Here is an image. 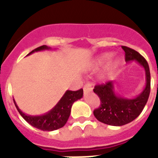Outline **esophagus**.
<instances>
[{
    "mask_svg": "<svg viewBox=\"0 0 158 158\" xmlns=\"http://www.w3.org/2000/svg\"><path fill=\"white\" fill-rule=\"evenodd\" d=\"M92 89H93V88H92L91 84H85L84 86V91L86 93V92H90L92 91Z\"/></svg>",
    "mask_w": 158,
    "mask_h": 158,
    "instance_id": "1",
    "label": "esophagus"
}]
</instances>
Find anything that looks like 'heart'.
Segmentation results:
<instances>
[{
  "label": "heart",
  "instance_id": "1",
  "mask_svg": "<svg viewBox=\"0 0 158 158\" xmlns=\"http://www.w3.org/2000/svg\"><path fill=\"white\" fill-rule=\"evenodd\" d=\"M111 56H112V54L110 52H105L99 55L96 58H94V60L92 61L91 68L94 69L101 68L109 61V60L111 58ZM119 64H120V60L119 59H114L112 60H110V62H108L106 65L104 67L103 70H102L100 76H99L100 79L101 80H106L108 77L111 75L115 72V69H117L118 66H119Z\"/></svg>",
  "mask_w": 158,
  "mask_h": 158
}]
</instances>
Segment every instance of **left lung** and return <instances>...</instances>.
<instances>
[{"label":"left lung","instance_id":"1","mask_svg":"<svg viewBox=\"0 0 158 158\" xmlns=\"http://www.w3.org/2000/svg\"><path fill=\"white\" fill-rule=\"evenodd\" d=\"M125 52V61H136L145 70V87L134 98H125L115 91L114 81L97 85L94 92L101 101L99 108L94 110V116L100 122L113 126H121L131 122L140 115L147 103L150 94V71L147 60L136 51L122 47Z\"/></svg>","mask_w":158,"mask_h":158}]
</instances>
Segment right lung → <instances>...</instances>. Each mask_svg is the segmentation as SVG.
Segmentation results:
<instances>
[{
    "instance_id": "obj_1",
    "label": "right lung",
    "mask_w": 158,
    "mask_h": 158,
    "mask_svg": "<svg viewBox=\"0 0 158 158\" xmlns=\"http://www.w3.org/2000/svg\"><path fill=\"white\" fill-rule=\"evenodd\" d=\"M45 50H52V48L46 45L41 46L39 48L32 51L27 56H29L37 52ZM83 94H84V91L82 89L78 91L67 90L62 96L61 98L60 99V101L57 102L56 105L55 106L52 110L40 115H31L25 114L19 108L15 99L13 100L19 113L28 124L43 131H52V130H58L60 128L63 127L66 124L70 115L72 105L75 101L82 98Z\"/></svg>"
}]
</instances>
